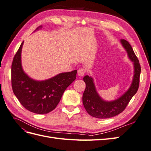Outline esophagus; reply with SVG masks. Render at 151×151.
<instances>
[{
	"instance_id": "esophagus-1",
	"label": "esophagus",
	"mask_w": 151,
	"mask_h": 151,
	"mask_svg": "<svg viewBox=\"0 0 151 151\" xmlns=\"http://www.w3.org/2000/svg\"><path fill=\"white\" fill-rule=\"evenodd\" d=\"M77 73H78V76H83L85 74L86 70L84 69V68H79V69L78 70V72H77Z\"/></svg>"
}]
</instances>
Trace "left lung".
Returning <instances> with one entry per match:
<instances>
[{
	"label": "left lung",
	"mask_w": 151,
	"mask_h": 151,
	"mask_svg": "<svg viewBox=\"0 0 151 151\" xmlns=\"http://www.w3.org/2000/svg\"><path fill=\"white\" fill-rule=\"evenodd\" d=\"M121 43L128 53L130 60L134 62V75L131 86L127 92L118 99L113 101L103 100L96 91L93 79L89 76L83 78L86 83V89L83 96L84 106L91 116L97 118H108L115 116L124 111L132 97L137 92L141 67L130 43L125 40H122Z\"/></svg>",
	"instance_id": "8db88e82"
}]
</instances>
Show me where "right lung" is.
Instances as JSON below:
<instances>
[{"label": "right lung", "instance_id": "add662e5", "mask_svg": "<svg viewBox=\"0 0 151 151\" xmlns=\"http://www.w3.org/2000/svg\"><path fill=\"white\" fill-rule=\"evenodd\" d=\"M37 28L36 29H38ZM23 42L14 57L11 66V84L14 94L29 111L46 114L55 108L67 87L76 79L77 70L59 74L52 78L37 81L31 79L21 66Z\"/></svg>", "mask_w": 151, "mask_h": 151}]
</instances>
